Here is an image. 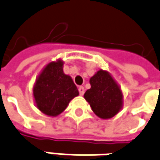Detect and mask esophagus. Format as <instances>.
Instances as JSON below:
<instances>
[{
    "label": "esophagus",
    "mask_w": 160,
    "mask_h": 160,
    "mask_svg": "<svg viewBox=\"0 0 160 160\" xmlns=\"http://www.w3.org/2000/svg\"><path fill=\"white\" fill-rule=\"evenodd\" d=\"M79 92H80V95H83L84 92H85V88H84V87H80L79 88Z\"/></svg>",
    "instance_id": "34e87169"
}]
</instances>
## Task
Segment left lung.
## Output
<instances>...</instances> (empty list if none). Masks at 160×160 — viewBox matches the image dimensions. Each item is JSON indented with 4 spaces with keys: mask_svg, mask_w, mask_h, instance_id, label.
<instances>
[{
    "mask_svg": "<svg viewBox=\"0 0 160 160\" xmlns=\"http://www.w3.org/2000/svg\"><path fill=\"white\" fill-rule=\"evenodd\" d=\"M91 88L84 98L92 112L102 119H111L123 108L124 96L121 88L108 71L99 69L90 79Z\"/></svg>",
    "mask_w": 160,
    "mask_h": 160,
    "instance_id": "obj_1",
    "label": "left lung"
}]
</instances>
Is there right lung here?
Segmentation results:
<instances>
[{
    "label": "right lung",
    "instance_id": "obj_1",
    "mask_svg": "<svg viewBox=\"0 0 160 160\" xmlns=\"http://www.w3.org/2000/svg\"><path fill=\"white\" fill-rule=\"evenodd\" d=\"M64 61L58 59L44 67L35 80L33 97L38 109L45 115L56 117L79 95L73 80L63 71Z\"/></svg>",
    "mask_w": 160,
    "mask_h": 160
}]
</instances>
